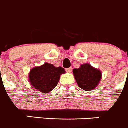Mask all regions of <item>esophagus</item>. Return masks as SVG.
<instances>
[{"mask_svg": "<svg viewBox=\"0 0 128 128\" xmlns=\"http://www.w3.org/2000/svg\"><path fill=\"white\" fill-rule=\"evenodd\" d=\"M72 71V67H70V68H66V72L67 73H70V72Z\"/></svg>", "mask_w": 128, "mask_h": 128, "instance_id": "1", "label": "esophagus"}]
</instances>
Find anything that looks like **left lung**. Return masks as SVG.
Wrapping results in <instances>:
<instances>
[{
  "label": "left lung",
  "mask_w": 128,
  "mask_h": 128,
  "mask_svg": "<svg viewBox=\"0 0 128 128\" xmlns=\"http://www.w3.org/2000/svg\"><path fill=\"white\" fill-rule=\"evenodd\" d=\"M73 74L78 86L85 91H91L95 88L102 77L100 71L88 63L81 65L78 68L74 69Z\"/></svg>",
  "instance_id": "obj_1"
}]
</instances>
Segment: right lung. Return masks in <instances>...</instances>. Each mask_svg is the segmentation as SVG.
<instances>
[{"label": "right lung", "mask_w": 128, "mask_h": 128, "mask_svg": "<svg viewBox=\"0 0 128 128\" xmlns=\"http://www.w3.org/2000/svg\"><path fill=\"white\" fill-rule=\"evenodd\" d=\"M65 72V69L62 66L55 67L52 64L46 63L30 70L29 82L41 92H50L57 86L60 75Z\"/></svg>", "instance_id": "obj_1"}]
</instances>
